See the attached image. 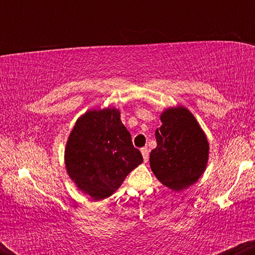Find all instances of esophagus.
Returning a JSON list of instances; mask_svg holds the SVG:
<instances>
[{
    "label": "esophagus",
    "instance_id": "1",
    "mask_svg": "<svg viewBox=\"0 0 255 255\" xmlns=\"http://www.w3.org/2000/svg\"><path fill=\"white\" fill-rule=\"evenodd\" d=\"M141 154H142V158H144V162L146 163L148 160V148L147 147H142L141 148Z\"/></svg>",
    "mask_w": 255,
    "mask_h": 255
}]
</instances>
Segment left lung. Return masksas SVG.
Listing matches in <instances>:
<instances>
[{
    "mask_svg": "<svg viewBox=\"0 0 255 255\" xmlns=\"http://www.w3.org/2000/svg\"><path fill=\"white\" fill-rule=\"evenodd\" d=\"M156 129L157 147L151 151L150 166L160 183L180 192L195 183L209 160V141L194 115L177 105L160 114Z\"/></svg>",
    "mask_w": 255,
    "mask_h": 255,
    "instance_id": "8db88e82",
    "label": "left lung"
}]
</instances>
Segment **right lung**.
<instances>
[{
	"instance_id": "obj_1",
	"label": "right lung",
	"mask_w": 255,
	"mask_h": 255,
	"mask_svg": "<svg viewBox=\"0 0 255 255\" xmlns=\"http://www.w3.org/2000/svg\"><path fill=\"white\" fill-rule=\"evenodd\" d=\"M116 108L89 110L77 120L64 148L67 174L79 191L103 200L142 163Z\"/></svg>"
}]
</instances>
